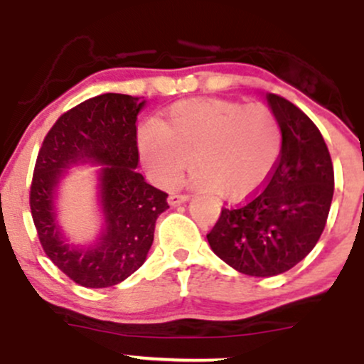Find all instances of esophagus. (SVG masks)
Instances as JSON below:
<instances>
[{"instance_id": "obj_1", "label": "esophagus", "mask_w": 364, "mask_h": 364, "mask_svg": "<svg viewBox=\"0 0 364 364\" xmlns=\"http://www.w3.org/2000/svg\"><path fill=\"white\" fill-rule=\"evenodd\" d=\"M188 200H190V196L188 195H169L168 202H169V205L176 207V205H181V203H186Z\"/></svg>"}]
</instances>
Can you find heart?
Segmentation results:
<instances>
[{"label":"heart","instance_id":"obj_1","mask_svg":"<svg viewBox=\"0 0 364 364\" xmlns=\"http://www.w3.org/2000/svg\"><path fill=\"white\" fill-rule=\"evenodd\" d=\"M139 156L150 181L164 190L181 183L208 195L245 198L269 181L282 150L281 124L263 104L245 106L224 99L173 104L159 123L140 128Z\"/></svg>","mask_w":364,"mask_h":364}]
</instances>
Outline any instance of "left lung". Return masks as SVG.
Segmentation results:
<instances>
[{"label":"left lung","mask_w":364,"mask_h":364,"mask_svg":"<svg viewBox=\"0 0 364 364\" xmlns=\"http://www.w3.org/2000/svg\"><path fill=\"white\" fill-rule=\"evenodd\" d=\"M265 101L281 124L282 150L265 190L243 207L223 208L208 245L245 275L287 272L315 248L333 196V166L315 123L275 94Z\"/></svg>","instance_id":"obj_1"}]
</instances>
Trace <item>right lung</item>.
Wrapping results in <instances>:
<instances>
[{
  "label": "right lung",
  "mask_w": 364,
  "mask_h": 364,
  "mask_svg": "<svg viewBox=\"0 0 364 364\" xmlns=\"http://www.w3.org/2000/svg\"><path fill=\"white\" fill-rule=\"evenodd\" d=\"M147 101L102 94L78 104L54 123L37 156L31 210L46 255L83 287L123 282L147 260L157 217L168 195L145 181L139 168L136 116ZM99 165L96 198L102 229L89 244H73L59 224L57 193L70 167Z\"/></svg>",
  "instance_id": "right-lung-1"
}]
</instances>
